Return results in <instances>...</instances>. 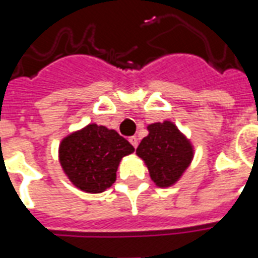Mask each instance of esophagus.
<instances>
[{"label": "esophagus", "instance_id": "esophagus-1", "mask_svg": "<svg viewBox=\"0 0 258 258\" xmlns=\"http://www.w3.org/2000/svg\"><path fill=\"white\" fill-rule=\"evenodd\" d=\"M128 141H130V143H131V145H133V146L135 147V149H137V147H138V143H139V139H138L137 137H131V138H130V139H128Z\"/></svg>", "mask_w": 258, "mask_h": 258}]
</instances>
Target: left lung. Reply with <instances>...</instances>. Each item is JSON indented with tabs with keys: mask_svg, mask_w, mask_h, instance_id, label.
Masks as SVG:
<instances>
[{
	"mask_svg": "<svg viewBox=\"0 0 258 258\" xmlns=\"http://www.w3.org/2000/svg\"><path fill=\"white\" fill-rule=\"evenodd\" d=\"M137 154L147 165L151 180L161 188L173 185L194 158V147L172 121L147 125Z\"/></svg>",
	"mask_w": 258,
	"mask_h": 258,
	"instance_id": "1",
	"label": "left lung"
}]
</instances>
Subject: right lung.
Returning <instances> with one entry per match:
<instances>
[{
  "label": "right lung",
  "mask_w": 258,
  "mask_h": 258,
  "mask_svg": "<svg viewBox=\"0 0 258 258\" xmlns=\"http://www.w3.org/2000/svg\"><path fill=\"white\" fill-rule=\"evenodd\" d=\"M133 151V145L115 130L93 123L64 138L59 145V161L77 188L100 194L115 182L121 158Z\"/></svg>",
  "instance_id": "right-lung-1"
}]
</instances>
